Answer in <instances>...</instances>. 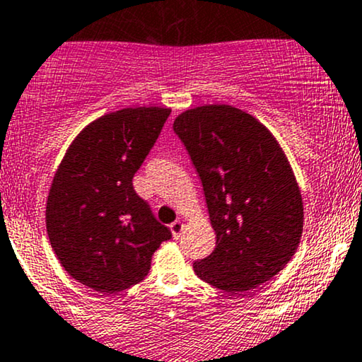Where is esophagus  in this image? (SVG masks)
Here are the masks:
<instances>
[{"instance_id": "34e87169", "label": "esophagus", "mask_w": 362, "mask_h": 362, "mask_svg": "<svg viewBox=\"0 0 362 362\" xmlns=\"http://www.w3.org/2000/svg\"><path fill=\"white\" fill-rule=\"evenodd\" d=\"M182 230H184V222L175 221L173 223H170V232L173 239H178V237L182 235Z\"/></svg>"}]
</instances>
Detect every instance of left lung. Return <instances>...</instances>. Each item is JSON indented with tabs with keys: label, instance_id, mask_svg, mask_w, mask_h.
I'll list each match as a JSON object with an SVG mask.
<instances>
[{
	"label": "left lung",
	"instance_id": "1",
	"mask_svg": "<svg viewBox=\"0 0 362 362\" xmlns=\"http://www.w3.org/2000/svg\"><path fill=\"white\" fill-rule=\"evenodd\" d=\"M173 132L202 182L217 239L214 252L194 262L197 276L226 292L277 276L303 237L304 207L276 136L232 105L185 110Z\"/></svg>",
	"mask_w": 362,
	"mask_h": 362
}]
</instances>
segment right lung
Returning a JSON list of instances; mask_svg holds the SVG:
<instances>
[{
    "label": "right lung",
    "instance_id": "right-lung-1",
    "mask_svg": "<svg viewBox=\"0 0 362 362\" xmlns=\"http://www.w3.org/2000/svg\"><path fill=\"white\" fill-rule=\"evenodd\" d=\"M170 108L136 107L86 125L54 173L47 230L70 276L103 294L141 282L172 232L134 190L135 172L157 141Z\"/></svg>",
    "mask_w": 362,
    "mask_h": 362
}]
</instances>
